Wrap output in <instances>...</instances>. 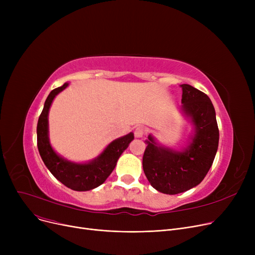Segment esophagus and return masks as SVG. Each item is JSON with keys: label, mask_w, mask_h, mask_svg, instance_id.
I'll list each match as a JSON object with an SVG mask.
<instances>
[{"label": "esophagus", "mask_w": 255, "mask_h": 255, "mask_svg": "<svg viewBox=\"0 0 255 255\" xmlns=\"http://www.w3.org/2000/svg\"><path fill=\"white\" fill-rule=\"evenodd\" d=\"M143 134H144V130H143L142 127L139 126V127H136V128H135V130H134V135H135L136 138L142 137Z\"/></svg>", "instance_id": "esophagus-1"}]
</instances>
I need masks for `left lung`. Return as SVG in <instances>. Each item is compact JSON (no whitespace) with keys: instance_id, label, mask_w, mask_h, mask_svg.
Here are the masks:
<instances>
[{"instance_id":"1","label":"left lung","mask_w":255,"mask_h":255,"mask_svg":"<svg viewBox=\"0 0 255 255\" xmlns=\"http://www.w3.org/2000/svg\"><path fill=\"white\" fill-rule=\"evenodd\" d=\"M181 88V110L193 126L187 145L178 151L159 144L149 134L142 157L146 179L164 194L182 193L197 186L211 168L218 149L219 130L212 101L190 85Z\"/></svg>"}]
</instances>
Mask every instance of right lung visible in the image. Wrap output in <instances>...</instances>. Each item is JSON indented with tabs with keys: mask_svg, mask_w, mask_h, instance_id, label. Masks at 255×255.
<instances>
[{
	"mask_svg": "<svg viewBox=\"0 0 255 255\" xmlns=\"http://www.w3.org/2000/svg\"><path fill=\"white\" fill-rule=\"evenodd\" d=\"M68 85L65 83L62 87L52 90L46 98L37 124V145L40 156L53 177L72 190L88 191L100 186L109 178L117 165L118 159L134 139V135L130 132L113 140L99 156L85 163L70 161L56 153L48 137V113L53 99Z\"/></svg>",
	"mask_w": 255,
	"mask_h": 255,
	"instance_id": "obj_1",
	"label": "right lung"
}]
</instances>
